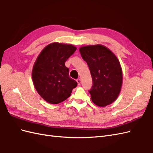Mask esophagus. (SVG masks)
<instances>
[{"label": "esophagus", "instance_id": "34e87169", "mask_svg": "<svg viewBox=\"0 0 153 153\" xmlns=\"http://www.w3.org/2000/svg\"><path fill=\"white\" fill-rule=\"evenodd\" d=\"M76 82H77V84H78V85H80V82H81V80L80 79V78H78V79H76Z\"/></svg>", "mask_w": 153, "mask_h": 153}]
</instances>
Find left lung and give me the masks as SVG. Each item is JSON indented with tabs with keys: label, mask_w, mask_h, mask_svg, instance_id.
<instances>
[{
	"label": "left lung",
	"mask_w": 153,
	"mask_h": 153,
	"mask_svg": "<svg viewBox=\"0 0 153 153\" xmlns=\"http://www.w3.org/2000/svg\"><path fill=\"white\" fill-rule=\"evenodd\" d=\"M79 51L92 76L93 85L89 92L92 102L102 107L112 103L117 98L123 83L122 69L118 59L101 45L85 46Z\"/></svg>",
	"instance_id": "left-lung-1"
}]
</instances>
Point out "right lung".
<instances>
[{"label": "right lung", "instance_id": "1", "mask_svg": "<svg viewBox=\"0 0 153 153\" xmlns=\"http://www.w3.org/2000/svg\"><path fill=\"white\" fill-rule=\"evenodd\" d=\"M76 50L72 45L53 43L37 58L32 71V81L37 92L48 103L62 102L77 86V82L69 76V69L65 66Z\"/></svg>", "mask_w": 153, "mask_h": 153}]
</instances>
